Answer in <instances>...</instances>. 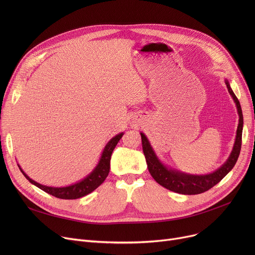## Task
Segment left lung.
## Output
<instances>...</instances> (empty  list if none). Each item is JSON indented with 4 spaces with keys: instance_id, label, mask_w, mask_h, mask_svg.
<instances>
[{
    "instance_id": "8db88e82",
    "label": "left lung",
    "mask_w": 255,
    "mask_h": 255,
    "mask_svg": "<svg viewBox=\"0 0 255 255\" xmlns=\"http://www.w3.org/2000/svg\"><path fill=\"white\" fill-rule=\"evenodd\" d=\"M225 85L229 90L231 96L233 97L237 111L239 115V125L237 128V135L234 143V148L230 157L227 158L226 161L215 171L207 175H190V173H185L178 169H173L160 161L157 157L155 151L153 150L152 145L144 135V133L140 132L142 150L145 157L146 164H148L149 171L153 179L164 188L177 192L180 194H199L211 189L213 186L218 184L226 175L229 173L233 167L235 166L237 160L240 155L241 145H242V132H243V114L241 109L240 102L233 92L229 80L225 79Z\"/></svg>"
}]
</instances>
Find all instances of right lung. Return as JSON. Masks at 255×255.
Segmentation results:
<instances>
[{
  "label": "right lung",
  "instance_id": "obj_1",
  "mask_svg": "<svg viewBox=\"0 0 255 255\" xmlns=\"http://www.w3.org/2000/svg\"><path fill=\"white\" fill-rule=\"evenodd\" d=\"M124 135L123 132L119 133L116 136H114L109 142L106 143L104 146L103 152L101 154V157L98 161V164L95 166L89 175L84 178L83 180H80L79 182H76L72 185L66 186V187H51V186H45L42 184H39L32 180L26 173L21 169V167L18 165L20 171L22 172V175L26 178V180H29L30 183L35 185L38 188L41 190L45 191L48 194H51L53 196H56L58 198L62 199H76L80 198L85 195H88L89 193L93 192L95 190L97 187H99L106 177L109 176L110 172V167H111V157L113 154L114 149L116 148L117 143L119 140L122 138Z\"/></svg>",
  "mask_w": 255,
  "mask_h": 255
}]
</instances>
